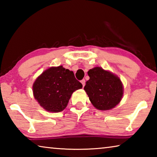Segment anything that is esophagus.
Segmentation results:
<instances>
[{
	"mask_svg": "<svg viewBox=\"0 0 157 157\" xmlns=\"http://www.w3.org/2000/svg\"><path fill=\"white\" fill-rule=\"evenodd\" d=\"M81 83L82 84V86H83V87L85 86V79H82L81 80Z\"/></svg>",
	"mask_w": 157,
	"mask_h": 157,
	"instance_id": "obj_1",
	"label": "esophagus"
}]
</instances>
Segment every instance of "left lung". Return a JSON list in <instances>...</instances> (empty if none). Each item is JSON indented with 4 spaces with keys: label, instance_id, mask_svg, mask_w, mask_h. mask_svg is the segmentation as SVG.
<instances>
[{
    "label": "left lung",
    "instance_id": "left-lung-1",
    "mask_svg": "<svg viewBox=\"0 0 157 157\" xmlns=\"http://www.w3.org/2000/svg\"><path fill=\"white\" fill-rule=\"evenodd\" d=\"M88 75L90 79L84 89L93 105L103 111L115 107L123 95L121 79L100 67L90 69Z\"/></svg>",
    "mask_w": 157,
    "mask_h": 157
}]
</instances>
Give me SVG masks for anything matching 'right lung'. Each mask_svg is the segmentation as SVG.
I'll return each instance as SVG.
<instances>
[{"label": "right lung", "mask_w": 157, "mask_h": 157, "mask_svg": "<svg viewBox=\"0 0 157 157\" xmlns=\"http://www.w3.org/2000/svg\"><path fill=\"white\" fill-rule=\"evenodd\" d=\"M82 88V84L73 71L59 66L47 69L37 78L33 84V94L46 111L59 112L66 107L73 93Z\"/></svg>", "instance_id": "1"}]
</instances>
